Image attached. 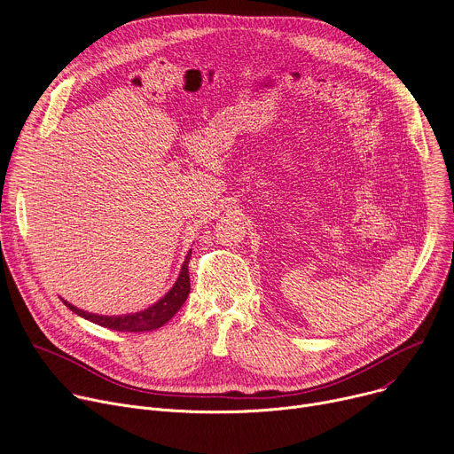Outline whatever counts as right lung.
Listing matches in <instances>:
<instances>
[{
    "label": "right lung",
    "instance_id": "obj_1",
    "mask_svg": "<svg viewBox=\"0 0 454 454\" xmlns=\"http://www.w3.org/2000/svg\"><path fill=\"white\" fill-rule=\"evenodd\" d=\"M190 254H192V249L188 251V254L184 258L176 285L171 286V290L162 299H159L157 303H153L145 310H140V312H135V314H125V316H99V314L84 312V310L74 307L72 303H68V301H64V299H62V303L67 305L72 312H75L77 316L89 319L92 323H98V325L106 327V329L120 331V333L155 331V329L162 327L164 323H168L171 317L177 314V310L183 307V303L190 294V275H188Z\"/></svg>",
    "mask_w": 454,
    "mask_h": 454
}]
</instances>
